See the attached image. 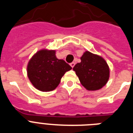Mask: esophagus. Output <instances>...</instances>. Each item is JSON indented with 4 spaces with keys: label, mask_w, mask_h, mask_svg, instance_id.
Here are the masks:
<instances>
[{
    "label": "esophagus",
    "mask_w": 133,
    "mask_h": 133,
    "mask_svg": "<svg viewBox=\"0 0 133 133\" xmlns=\"http://www.w3.org/2000/svg\"><path fill=\"white\" fill-rule=\"evenodd\" d=\"M70 65H71V66L72 68H73V66H75V62H71V63L70 64Z\"/></svg>",
    "instance_id": "34e87169"
}]
</instances>
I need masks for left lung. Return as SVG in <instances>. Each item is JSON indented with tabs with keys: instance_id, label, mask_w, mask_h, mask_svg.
<instances>
[{
	"instance_id": "1",
	"label": "left lung",
	"mask_w": 133,
	"mask_h": 133,
	"mask_svg": "<svg viewBox=\"0 0 133 133\" xmlns=\"http://www.w3.org/2000/svg\"><path fill=\"white\" fill-rule=\"evenodd\" d=\"M81 62L76 64L73 71L80 83L88 91H97L106 85L109 79L110 70L106 60L101 56L85 51Z\"/></svg>"
}]
</instances>
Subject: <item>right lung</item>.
<instances>
[{
  "instance_id": "add662e5",
  "label": "right lung",
  "mask_w": 133,
  "mask_h": 133,
  "mask_svg": "<svg viewBox=\"0 0 133 133\" xmlns=\"http://www.w3.org/2000/svg\"><path fill=\"white\" fill-rule=\"evenodd\" d=\"M71 69L64 60L56 58V50L44 49L31 58L26 71L34 87L39 91L47 92L56 89L64 73Z\"/></svg>"
}]
</instances>
